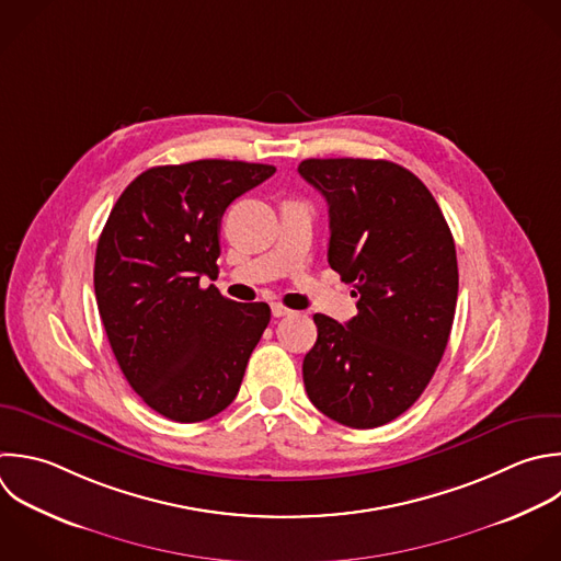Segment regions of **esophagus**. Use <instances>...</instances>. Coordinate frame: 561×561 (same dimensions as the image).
Here are the masks:
<instances>
[{
	"label": "esophagus",
	"mask_w": 561,
	"mask_h": 561,
	"mask_svg": "<svg viewBox=\"0 0 561 561\" xmlns=\"http://www.w3.org/2000/svg\"><path fill=\"white\" fill-rule=\"evenodd\" d=\"M291 313H294V311L287 309V307L280 305V302H274V305H272V316H274V318H285V316H291Z\"/></svg>",
	"instance_id": "obj_1"
}]
</instances>
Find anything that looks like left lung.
Masks as SVG:
<instances>
[{"label": "left lung", "mask_w": 561, "mask_h": 561, "mask_svg": "<svg viewBox=\"0 0 561 561\" xmlns=\"http://www.w3.org/2000/svg\"><path fill=\"white\" fill-rule=\"evenodd\" d=\"M298 173L329 204V265L357 296L346 324L313 316L305 388L329 419L377 427L421 397L445 353L458 296L454 239L425 184L394 162L311 158Z\"/></svg>", "instance_id": "obj_1"}]
</instances>
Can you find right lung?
<instances>
[{
  "label": "right lung",
  "mask_w": 561,
  "mask_h": 561,
  "mask_svg": "<svg viewBox=\"0 0 561 561\" xmlns=\"http://www.w3.org/2000/svg\"><path fill=\"white\" fill-rule=\"evenodd\" d=\"M274 173L237 160L153 167L123 191L103 228L101 320L131 388L171 421L226 410L270 324L265 302H234L199 280L217 272L226 208Z\"/></svg>",
  "instance_id": "right-lung-1"
}]
</instances>
